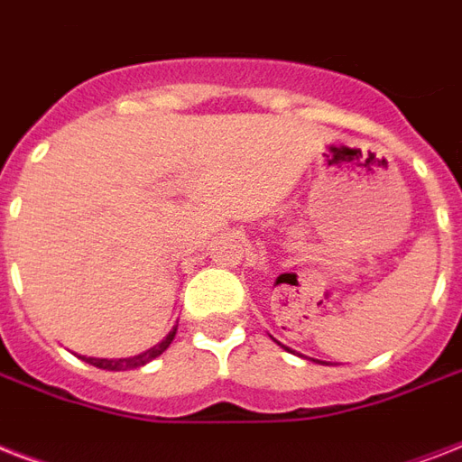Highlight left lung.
Masks as SVG:
<instances>
[{
	"instance_id": "left-lung-1",
	"label": "left lung",
	"mask_w": 462,
	"mask_h": 462,
	"mask_svg": "<svg viewBox=\"0 0 462 462\" xmlns=\"http://www.w3.org/2000/svg\"><path fill=\"white\" fill-rule=\"evenodd\" d=\"M282 346H284V345H282ZM284 349H287V352H289V346H284ZM318 364H325V361H318Z\"/></svg>"
}]
</instances>
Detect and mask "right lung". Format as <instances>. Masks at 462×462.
I'll return each mask as SVG.
<instances>
[{
  "label": "right lung",
  "instance_id": "obj_1",
  "mask_svg": "<svg viewBox=\"0 0 462 462\" xmlns=\"http://www.w3.org/2000/svg\"><path fill=\"white\" fill-rule=\"evenodd\" d=\"M175 330H178V328H173V330L168 332L159 345L152 346V349H146V352L137 354V356H127V359H96V356H81V359H84L86 364H91V366L103 368V371H130V368H139L166 352L168 346H171V342H173Z\"/></svg>",
  "mask_w": 462,
  "mask_h": 462
}]
</instances>
